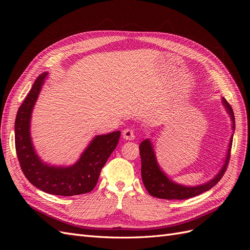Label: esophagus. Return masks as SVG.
I'll return each instance as SVG.
<instances>
[{
	"label": "esophagus",
	"mask_w": 250,
	"mask_h": 250,
	"mask_svg": "<svg viewBox=\"0 0 250 250\" xmlns=\"http://www.w3.org/2000/svg\"><path fill=\"white\" fill-rule=\"evenodd\" d=\"M123 138L125 140H128V141H133L135 139V133L133 129L130 128H125L123 130Z\"/></svg>",
	"instance_id": "34e87169"
}]
</instances>
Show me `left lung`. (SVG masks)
Returning <instances> with one entry per match:
<instances>
[{
    "mask_svg": "<svg viewBox=\"0 0 250 250\" xmlns=\"http://www.w3.org/2000/svg\"><path fill=\"white\" fill-rule=\"evenodd\" d=\"M222 104L227 113L230 116V120L232 122V130L234 133L235 130V117L234 112L231 107V105L227 102V100L222 97ZM233 142V134L231 135L229 146L226 154V158L224 163H223L220 171L211 179L203 185L194 186V187H188L179 185L177 182H174L171 178L168 177V175L161 169L160 165L157 162V157L154 151V146L152 141L150 139L144 140L140 144V155L142 160V179L145 188H147L148 192L155 198L163 199V200H187L190 199L192 196L199 195L208 189H211L215 187L220 179L224 175L229 159H230V152Z\"/></svg>",
    "mask_w": 250,
    "mask_h": 250,
    "instance_id": "1",
    "label": "left lung"
}]
</instances>
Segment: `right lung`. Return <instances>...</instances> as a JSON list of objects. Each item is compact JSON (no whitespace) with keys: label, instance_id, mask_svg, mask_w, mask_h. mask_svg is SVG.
<instances>
[{"label":"right lung","instance_id":"add662e5","mask_svg":"<svg viewBox=\"0 0 250 250\" xmlns=\"http://www.w3.org/2000/svg\"><path fill=\"white\" fill-rule=\"evenodd\" d=\"M46 77L47 73L37 77L16 115L15 147L21 169L29 182L44 192L62 196L90 192L96 186L102 167L116 148L121 132L95 136L73 165L56 166L43 162L34 149L30 123Z\"/></svg>","mask_w":250,"mask_h":250}]
</instances>
